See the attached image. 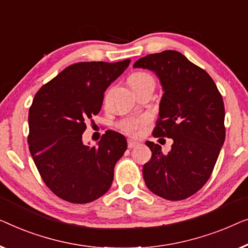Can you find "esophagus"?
<instances>
[{
    "mask_svg": "<svg viewBox=\"0 0 248 248\" xmlns=\"http://www.w3.org/2000/svg\"><path fill=\"white\" fill-rule=\"evenodd\" d=\"M139 145V142L138 141H135V140H131V139H129L128 140V147L129 148H134V147H136V146H138Z\"/></svg>",
    "mask_w": 248,
    "mask_h": 248,
    "instance_id": "obj_1",
    "label": "esophagus"
}]
</instances>
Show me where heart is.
Masks as SVG:
<instances>
[{
    "label": "heart",
    "instance_id": "b5f03b06",
    "mask_svg": "<svg viewBox=\"0 0 248 248\" xmlns=\"http://www.w3.org/2000/svg\"><path fill=\"white\" fill-rule=\"evenodd\" d=\"M129 84L132 88V90L139 88V86L148 84V83H152L154 84V78H152L151 75L147 74V73L138 72L132 74L128 79ZM142 121L140 119H135V118H130V119H127L123 121L121 124V128L124 132H127L128 135L131 136H137L139 134V129H140Z\"/></svg>",
    "mask_w": 248,
    "mask_h": 248
}]
</instances>
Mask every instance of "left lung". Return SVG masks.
<instances>
[{
    "label": "left lung",
    "instance_id": "obj_1",
    "mask_svg": "<svg viewBox=\"0 0 248 248\" xmlns=\"http://www.w3.org/2000/svg\"><path fill=\"white\" fill-rule=\"evenodd\" d=\"M155 73L163 95L153 135L173 139L167 154L146 141L152 158L142 166L146 186L166 200H183L210 177L224 145L225 107L214 79L175 50L145 56L134 64Z\"/></svg>",
    "mask_w": 248,
    "mask_h": 248
}]
</instances>
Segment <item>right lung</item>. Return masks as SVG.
Masks as SVG:
<instances>
[{
	"label": "right lung",
	"instance_id": "add662e5",
	"mask_svg": "<svg viewBox=\"0 0 248 248\" xmlns=\"http://www.w3.org/2000/svg\"><path fill=\"white\" fill-rule=\"evenodd\" d=\"M118 62H83L66 67L38 91L29 110L28 144L46 186L72 203L92 202L110 189L127 139L108 130L96 145L83 141L85 121L100 112L111 83L127 69Z\"/></svg>",
	"mask_w": 248,
	"mask_h": 248
}]
</instances>
